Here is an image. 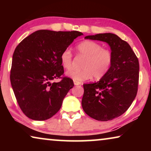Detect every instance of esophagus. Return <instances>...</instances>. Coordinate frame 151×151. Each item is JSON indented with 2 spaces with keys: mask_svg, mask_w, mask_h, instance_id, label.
<instances>
[{
  "mask_svg": "<svg viewBox=\"0 0 151 151\" xmlns=\"http://www.w3.org/2000/svg\"><path fill=\"white\" fill-rule=\"evenodd\" d=\"M73 84H74V85H80V84H81V82L73 80Z\"/></svg>",
  "mask_w": 151,
  "mask_h": 151,
  "instance_id": "1",
  "label": "esophagus"
}]
</instances>
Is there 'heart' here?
I'll return each mask as SVG.
<instances>
[{
  "label": "heart",
  "mask_w": 151,
  "mask_h": 151,
  "mask_svg": "<svg viewBox=\"0 0 151 151\" xmlns=\"http://www.w3.org/2000/svg\"><path fill=\"white\" fill-rule=\"evenodd\" d=\"M78 54L85 58L82 70H72L67 72V76L75 81L82 82L91 79L96 80L104 77L110 69L113 62V55L109 49H103L98 42L91 40L82 42L76 47ZM72 53L69 49L61 53L60 60L63 67L70 70L72 67Z\"/></svg>",
  "instance_id": "obj_1"
}]
</instances>
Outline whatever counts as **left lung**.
<instances>
[{"instance_id":"left-lung-1","label":"left lung","mask_w":151,"mask_h":151,"mask_svg":"<svg viewBox=\"0 0 151 151\" xmlns=\"http://www.w3.org/2000/svg\"><path fill=\"white\" fill-rule=\"evenodd\" d=\"M84 38L106 42L113 62L108 73L99 81L83 84L82 109L96 120H111L127 111L135 98L139 61L129 43L114 34H98Z\"/></svg>"}]
</instances>
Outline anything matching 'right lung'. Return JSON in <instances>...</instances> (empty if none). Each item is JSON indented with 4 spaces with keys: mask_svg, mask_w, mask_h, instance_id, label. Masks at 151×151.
Instances as JSON below:
<instances>
[{
    "mask_svg": "<svg viewBox=\"0 0 151 151\" xmlns=\"http://www.w3.org/2000/svg\"><path fill=\"white\" fill-rule=\"evenodd\" d=\"M82 35L77 31L38 30L16 47L10 80L18 105L29 118L46 120L60 109L73 82L69 78L53 83L51 80L64 73L61 53Z\"/></svg>",
    "mask_w": 151,
    "mask_h": 151,
    "instance_id": "obj_1",
    "label": "right lung"
}]
</instances>
